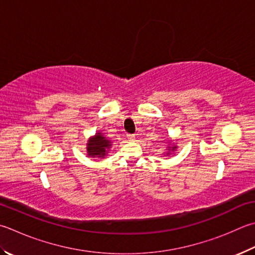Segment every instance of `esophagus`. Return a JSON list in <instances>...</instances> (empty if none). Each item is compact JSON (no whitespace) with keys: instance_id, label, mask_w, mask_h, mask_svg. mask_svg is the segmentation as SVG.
Returning <instances> with one entry per match:
<instances>
[{"instance_id":"34e87169","label":"esophagus","mask_w":255,"mask_h":255,"mask_svg":"<svg viewBox=\"0 0 255 255\" xmlns=\"http://www.w3.org/2000/svg\"><path fill=\"white\" fill-rule=\"evenodd\" d=\"M128 141H134V140H135V135H134V134H128Z\"/></svg>"}]
</instances>
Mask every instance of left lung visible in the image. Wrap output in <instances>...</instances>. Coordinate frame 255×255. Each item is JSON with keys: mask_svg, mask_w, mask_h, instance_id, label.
Wrapping results in <instances>:
<instances>
[{"mask_svg": "<svg viewBox=\"0 0 255 255\" xmlns=\"http://www.w3.org/2000/svg\"><path fill=\"white\" fill-rule=\"evenodd\" d=\"M174 148H175V146H174V147H173V150H174Z\"/></svg>", "mask_w": 255, "mask_h": 255, "instance_id": "obj_1", "label": "left lung"}]
</instances>
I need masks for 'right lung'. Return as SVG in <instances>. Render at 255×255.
Returning a JSON list of instances; mask_svg holds the SVG:
<instances>
[{
  "instance_id": "add662e5",
  "label": "right lung",
  "mask_w": 255,
  "mask_h": 255,
  "mask_svg": "<svg viewBox=\"0 0 255 255\" xmlns=\"http://www.w3.org/2000/svg\"><path fill=\"white\" fill-rule=\"evenodd\" d=\"M111 145V142L107 140L104 136H102V134L98 133L97 135L89 141L86 150H88L90 156L103 157Z\"/></svg>"
}]
</instances>
